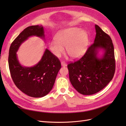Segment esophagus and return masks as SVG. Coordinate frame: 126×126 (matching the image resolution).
<instances>
[{
    "mask_svg": "<svg viewBox=\"0 0 126 126\" xmlns=\"http://www.w3.org/2000/svg\"><path fill=\"white\" fill-rule=\"evenodd\" d=\"M61 64H62V66L63 67H66L67 66V64L64 63V62H62V63H61Z\"/></svg>",
    "mask_w": 126,
    "mask_h": 126,
    "instance_id": "obj_1",
    "label": "esophagus"
}]
</instances>
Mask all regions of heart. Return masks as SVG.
Segmentation results:
<instances>
[{"label": "heart", "instance_id": "b5f03b06", "mask_svg": "<svg viewBox=\"0 0 126 126\" xmlns=\"http://www.w3.org/2000/svg\"><path fill=\"white\" fill-rule=\"evenodd\" d=\"M88 42L86 31L78 27H69L60 30L55 36V40L48 44L49 49L56 57H60L66 47L67 54L72 59L81 57L86 50Z\"/></svg>", "mask_w": 126, "mask_h": 126}]
</instances>
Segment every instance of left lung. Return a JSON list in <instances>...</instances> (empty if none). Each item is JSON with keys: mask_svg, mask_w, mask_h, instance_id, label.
<instances>
[{"mask_svg": "<svg viewBox=\"0 0 126 126\" xmlns=\"http://www.w3.org/2000/svg\"><path fill=\"white\" fill-rule=\"evenodd\" d=\"M94 43L81 58L68 64L70 82L78 93L91 95L101 90L113 77L115 72L114 47L110 36L95 25ZM100 49L104 53L97 56Z\"/></svg>", "mask_w": 126, "mask_h": 126, "instance_id": "left-lung-1", "label": "left lung"}]
</instances>
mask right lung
<instances>
[{
	"mask_svg": "<svg viewBox=\"0 0 126 126\" xmlns=\"http://www.w3.org/2000/svg\"><path fill=\"white\" fill-rule=\"evenodd\" d=\"M42 26H32L25 28L12 43L9 51L8 64L10 75L15 85L22 93L34 98L43 97L51 90L61 68L58 58L46 49L39 62L32 67H24L19 62L17 52L22 43L36 36L45 38Z\"/></svg>",
	"mask_w": 126,
	"mask_h": 126,
	"instance_id": "obj_1",
	"label": "right lung"
}]
</instances>
